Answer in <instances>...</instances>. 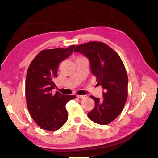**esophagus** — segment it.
Masks as SVG:
<instances>
[{
	"instance_id": "esophagus-1",
	"label": "esophagus",
	"mask_w": 158,
	"mask_h": 158,
	"mask_svg": "<svg viewBox=\"0 0 158 158\" xmlns=\"http://www.w3.org/2000/svg\"><path fill=\"white\" fill-rule=\"evenodd\" d=\"M76 96L77 98H81V99H82V98H85L87 97V96L86 95H76Z\"/></svg>"
}]
</instances>
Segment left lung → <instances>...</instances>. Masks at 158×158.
Returning a JSON list of instances; mask_svg holds the SVG:
<instances>
[{"mask_svg":"<svg viewBox=\"0 0 158 158\" xmlns=\"http://www.w3.org/2000/svg\"><path fill=\"white\" fill-rule=\"evenodd\" d=\"M75 52L88 57L92 74L105 90L102 100L91 96L95 107L88 113L94 122L107 125L121 114L128 98V78L125 66L117 52L106 44L90 41L76 46Z\"/></svg>","mask_w":158,"mask_h":158,"instance_id":"obj_1","label":"left lung"}]
</instances>
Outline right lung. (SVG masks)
I'll return each instance as SVG.
<instances>
[{
  "label": "right lung",
  "mask_w": 158,
  "mask_h": 158,
  "mask_svg": "<svg viewBox=\"0 0 158 158\" xmlns=\"http://www.w3.org/2000/svg\"><path fill=\"white\" fill-rule=\"evenodd\" d=\"M75 45L66 48L46 49L36 55L27 69L26 79L27 107L33 120L48 131L60 129L68 118L66 105L76 98L52 90L60 62L73 52Z\"/></svg>",
  "instance_id": "add662e5"
}]
</instances>
